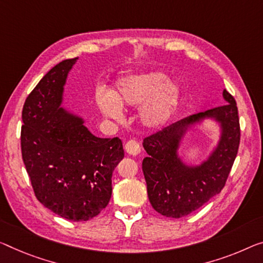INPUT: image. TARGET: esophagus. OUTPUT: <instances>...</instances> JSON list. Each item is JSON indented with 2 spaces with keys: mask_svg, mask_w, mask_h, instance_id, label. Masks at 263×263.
<instances>
[{
  "mask_svg": "<svg viewBox=\"0 0 263 263\" xmlns=\"http://www.w3.org/2000/svg\"><path fill=\"white\" fill-rule=\"evenodd\" d=\"M124 149H126V152L128 153L129 155H133V156L139 155L140 152H141L140 144L135 140H129L128 142L124 144Z\"/></svg>",
  "mask_w": 263,
  "mask_h": 263,
  "instance_id": "1",
  "label": "esophagus"
}]
</instances>
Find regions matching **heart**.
Here are the masks:
<instances>
[{
    "label": "heart",
    "instance_id": "b5f03b06",
    "mask_svg": "<svg viewBox=\"0 0 263 263\" xmlns=\"http://www.w3.org/2000/svg\"><path fill=\"white\" fill-rule=\"evenodd\" d=\"M179 102V84L167 80V75L161 71L122 76L110 92L100 90L96 94V104L106 118L119 120L122 116V107L140 106V122L152 130L169 122Z\"/></svg>",
    "mask_w": 263,
    "mask_h": 263
}]
</instances>
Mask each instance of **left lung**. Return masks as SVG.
I'll return each mask as SVG.
<instances>
[{"mask_svg": "<svg viewBox=\"0 0 263 263\" xmlns=\"http://www.w3.org/2000/svg\"><path fill=\"white\" fill-rule=\"evenodd\" d=\"M224 106L192 115L156 134L145 137L148 156L142 162L148 199L157 213L180 219L195 212L224 187L240 144V122L236 102L227 90ZM212 120L219 137L211 153L199 164L180 155L184 137L192 126Z\"/></svg>", "mask_w": 263, "mask_h": 263, "instance_id": "8db88e82", "label": "left lung"}]
</instances>
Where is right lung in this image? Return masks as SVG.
<instances>
[{
	"instance_id": "right-lung-1",
	"label": "right lung",
	"mask_w": 263,
	"mask_h": 263,
	"mask_svg": "<svg viewBox=\"0 0 263 263\" xmlns=\"http://www.w3.org/2000/svg\"><path fill=\"white\" fill-rule=\"evenodd\" d=\"M78 60L56 64L27 98L21 149L37 200L63 219L88 221L109 203L112 172L124 152L119 137L95 136L82 116L62 106Z\"/></svg>"
}]
</instances>
